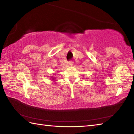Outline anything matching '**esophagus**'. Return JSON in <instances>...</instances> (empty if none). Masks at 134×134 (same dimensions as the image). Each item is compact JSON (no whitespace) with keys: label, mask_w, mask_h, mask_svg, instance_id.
<instances>
[{"label":"esophagus","mask_w":134,"mask_h":134,"mask_svg":"<svg viewBox=\"0 0 134 134\" xmlns=\"http://www.w3.org/2000/svg\"><path fill=\"white\" fill-rule=\"evenodd\" d=\"M69 65H70V66H71V65H73V62L72 61H69Z\"/></svg>","instance_id":"esophagus-1"}]
</instances>
